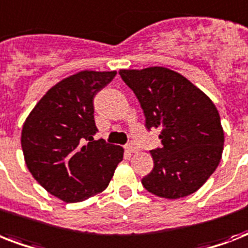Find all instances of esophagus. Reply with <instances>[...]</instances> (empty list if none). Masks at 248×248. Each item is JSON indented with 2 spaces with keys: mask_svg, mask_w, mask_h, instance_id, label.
<instances>
[{
  "mask_svg": "<svg viewBox=\"0 0 248 248\" xmlns=\"http://www.w3.org/2000/svg\"><path fill=\"white\" fill-rule=\"evenodd\" d=\"M124 149H126L127 153H135L136 152V147L135 145H132V144H127V145L124 147Z\"/></svg>",
  "mask_w": 248,
  "mask_h": 248,
  "instance_id": "1",
  "label": "esophagus"
}]
</instances>
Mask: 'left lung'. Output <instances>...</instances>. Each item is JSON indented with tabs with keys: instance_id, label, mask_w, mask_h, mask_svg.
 I'll return each mask as SVG.
<instances>
[{
	"instance_id": "obj_1",
	"label": "left lung",
	"mask_w": 248,
	"mask_h": 248,
	"mask_svg": "<svg viewBox=\"0 0 248 248\" xmlns=\"http://www.w3.org/2000/svg\"><path fill=\"white\" fill-rule=\"evenodd\" d=\"M138 97L148 130L159 128L162 147L151 151L153 170L141 184L177 200L197 192L219 166L224 130L215 104L184 76L163 67L121 69Z\"/></svg>"
}]
</instances>
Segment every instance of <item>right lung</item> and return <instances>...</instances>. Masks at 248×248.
I'll return each instance as SVG.
<instances>
[{
    "mask_svg": "<svg viewBox=\"0 0 248 248\" xmlns=\"http://www.w3.org/2000/svg\"><path fill=\"white\" fill-rule=\"evenodd\" d=\"M116 75L81 71L62 79L23 124L21 148L29 172L64 202H81L105 190L124 158V148L93 138L97 131L93 96Z\"/></svg>",
    "mask_w": 248,
    "mask_h": 248,
    "instance_id": "obj_1",
    "label": "right lung"
}]
</instances>
